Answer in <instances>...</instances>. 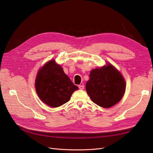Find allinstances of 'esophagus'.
I'll list each match as a JSON object with an SVG mask.
<instances>
[{
    "label": "esophagus",
    "mask_w": 153,
    "mask_h": 153,
    "mask_svg": "<svg viewBox=\"0 0 153 153\" xmlns=\"http://www.w3.org/2000/svg\"><path fill=\"white\" fill-rule=\"evenodd\" d=\"M78 87H79V89L83 90L84 89V85H80L79 86H78Z\"/></svg>",
    "instance_id": "esophagus-1"
}]
</instances>
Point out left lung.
Segmentation results:
<instances>
[{"mask_svg": "<svg viewBox=\"0 0 153 153\" xmlns=\"http://www.w3.org/2000/svg\"><path fill=\"white\" fill-rule=\"evenodd\" d=\"M86 83V91L91 100L103 108H110L122 99L126 82L121 73L108 64L90 73Z\"/></svg>", "mask_w": 153, "mask_h": 153, "instance_id": "1", "label": "left lung"}]
</instances>
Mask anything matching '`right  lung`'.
<instances>
[{
	"instance_id": "obj_1",
	"label": "right lung",
	"mask_w": 153,
	"mask_h": 153,
	"mask_svg": "<svg viewBox=\"0 0 153 153\" xmlns=\"http://www.w3.org/2000/svg\"><path fill=\"white\" fill-rule=\"evenodd\" d=\"M35 87L40 100L53 108L67 103L73 92L78 89L54 60L48 61L39 69Z\"/></svg>"
}]
</instances>
